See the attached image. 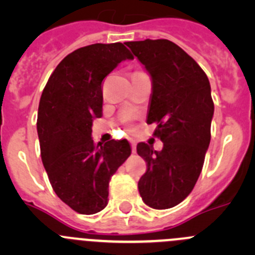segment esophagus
Listing matches in <instances>:
<instances>
[{
  "label": "esophagus",
  "instance_id": "esophagus-1",
  "mask_svg": "<svg viewBox=\"0 0 255 255\" xmlns=\"http://www.w3.org/2000/svg\"><path fill=\"white\" fill-rule=\"evenodd\" d=\"M130 144H132V153L134 154L135 151H137V145H135L134 140H132V142H130Z\"/></svg>",
  "mask_w": 255,
  "mask_h": 255
}]
</instances>
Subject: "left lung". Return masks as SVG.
<instances>
[{"instance_id": "8db88e82", "label": "left lung", "mask_w": 255, "mask_h": 255, "mask_svg": "<svg viewBox=\"0 0 255 255\" xmlns=\"http://www.w3.org/2000/svg\"><path fill=\"white\" fill-rule=\"evenodd\" d=\"M151 76L146 123H156L154 135L163 149L139 143L137 153L146 171L138 181L144 204L165 210L184 201L202 170L211 140L213 101L207 75L199 64L168 39L128 42Z\"/></svg>"}]
</instances>
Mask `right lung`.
Instances as JSON below:
<instances>
[{"label":"right lung","mask_w":255,"mask_h":255,"mask_svg":"<svg viewBox=\"0 0 255 255\" xmlns=\"http://www.w3.org/2000/svg\"><path fill=\"white\" fill-rule=\"evenodd\" d=\"M133 55L122 43L74 50L49 78L38 109L40 155L59 199L81 215L107 206L113 174L130 155L127 139L95 144L91 127L102 116V81Z\"/></svg>","instance_id":"right-lung-1"}]
</instances>
